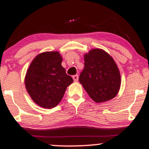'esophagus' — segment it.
Here are the masks:
<instances>
[{
    "instance_id": "esophagus-1",
    "label": "esophagus",
    "mask_w": 149,
    "mask_h": 149,
    "mask_svg": "<svg viewBox=\"0 0 149 149\" xmlns=\"http://www.w3.org/2000/svg\"><path fill=\"white\" fill-rule=\"evenodd\" d=\"M72 79H73V80H74V82L78 81V80H79L78 74H75V75H74V76H72Z\"/></svg>"
}]
</instances>
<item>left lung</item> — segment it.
<instances>
[{
  "label": "left lung",
  "mask_w": 149,
  "mask_h": 149,
  "mask_svg": "<svg viewBox=\"0 0 149 149\" xmlns=\"http://www.w3.org/2000/svg\"><path fill=\"white\" fill-rule=\"evenodd\" d=\"M84 61L79 80L89 97L97 103L114 98L121 81L113 58L103 49H93L84 55Z\"/></svg>",
  "instance_id": "8db88e82"
}]
</instances>
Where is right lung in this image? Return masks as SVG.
I'll return each instance as SVG.
<instances>
[{
  "label": "right lung",
  "mask_w": 149,
  "mask_h": 149,
  "mask_svg": "<svg viewBox=\"0 0 149 149\" xmlns=\"http://www.w3.org/2000/svg\"><path fill=\"white\" fill-rule=\"evenodd\" d=\"M58 52H43L36 56L27 70L25 85L36 104L52 109L60 103L67 87L73 82L62 66Z\"/></svg>",
  "instance_id": "obj_1"
}]
</instances>
